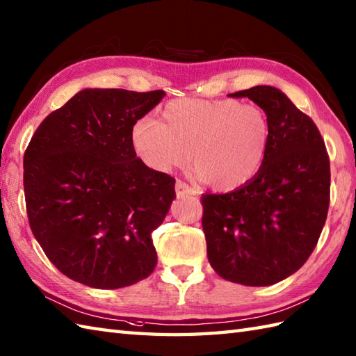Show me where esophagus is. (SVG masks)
<instances>
[{
    "label": "esophagus",
    "instance_id": "34e87169",
    "mask_svg": "<svg viewBox=\"0 0 356 356\" xmlns=\"http://www.w3.org/2000/svg\"><path fill=\"white\" fill-rule=\"evenodd\" d=\"M176 194H177V197H184V195H195V190L193 186L182 182V180H177V182H176Z\"/></svg>",
    "mask_w": 356,
    "mask_h": 356
}]
</instances>
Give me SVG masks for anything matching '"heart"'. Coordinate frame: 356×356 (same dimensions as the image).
<instances>
[{
  "label": "heart",
  "instance_id": "b5f03b06",
  "mask_svg": "<svg viewBox=\"0 0 356 356\" xmlns=\"http://www.w3.org/2000/svg\"><path fill=\"white\" fill-rule=\"evenodd\" d=\"M136 154L165 172L190 161L217 190L248 184L261 170L270 142L268 116L255 104L236 99H177L165 105L161 122L142 118L133 125Z\"/></svg>",
  "mask_w": 356,
  "mask_h": 356
}]
</instances>
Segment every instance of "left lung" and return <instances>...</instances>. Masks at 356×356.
I'll use <instances>...</instances> for the list:
<instances>
[{"label": "left lung", "mask_w": 356, "mask_h": 356, "mask_svg": "<svg viewBox=\"0 0 356 356\" xmlns=\"http://www.w3.org/2000/svg\"><path fill=\"white\" fill-rule=\"evenodd\" d=\"M266 113L270 142L257 176L226 194H203L202 228L211 266L245 286H269L297 272L326 223L330 162L314 120L275 87L231 93Z\"/></svg>", "instance_id": "1"}]
</instances>
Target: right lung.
<instances>
[{
    "label": "right lung",
    "instance_id": "add662e5",
    "mask_svg": "<svg viewBox=\"0 0 356 356\" xmlns=\"http://www.w3.org/2000/svg\"><path fill=\"white\" fill-rule=\"evenodd\" d=\"M163 90L86 88L36 128L24 153L29 225L64 275L119 289L154 270L151 232L176 199V180L136 156L133 125Z\"/></svg>",
    "mask_w": 356,
    "mask_h": 356
}]
</instances>
